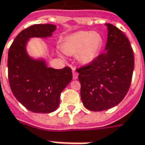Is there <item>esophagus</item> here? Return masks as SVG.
I'll return each instance as SVG.
<instances>
[{
  "mask_svg": "<svg viewBox=\"0 0 145 145\" xmlns=\"http://www.w3.org/2000/svg\"><path fill=\"white\" fill-rule=\"evenodd\" d=\"M72 77H73V79L74 80L78 78V72H77L76 71H75L74 69L72 70Z\"/></svg>",
  "mask_w": 145,
  "mask_h": 145,
  "instance_id": "34e87169",
  "label": "esophagus"
}]
</instances>
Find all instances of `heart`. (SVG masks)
I'll return each mask as SVG.
<instances>
[{
    "label": "heart",
    "mask_w": 145,
    "mask_h": 145,
    "mask_svg": "<svg viewBox=\"0 0 145 145\" xmlns=\"http://www.w3.org/2000/svg\"><path fill=\"white\" fill-rule=\"evenodd\" d=\"M103 37L100 33L92 31H79L69 35L64 40V52L74 55L80 63L88 65L98 57L103 45Z\"/></svg>",
    "instance_id": "1"
}]
</instances>
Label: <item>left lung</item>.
<instances>
[{
	"label": "left lung",
	"mask_w": 145,
	"mask_h": 145,
	"mask_svg": "<svg viewBox=\"0 0 145 145\" xmlns=\"http://www.w3.org/2000/svg\"><path fill=\"white\" fill-rule=\"evenodd\" d=\"M105 25V52L76 69L82 102L87 109L93 112L117 105L128 93L133 73V51L129 39L116 26Z\"/></svg>",
	"instance_id": "1"
}]
</instances>
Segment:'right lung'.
Returning a JSON list of instances; mask_svg holds the SVG:
<instances>
[{"label":"right lung","instance_id":"add662e5","mask_svg":"<svg viewBox=\"0 0 145 145\" xmlns=\"http://www.w3.org/2000/svg\"><path fill=\"white\" fill-rule=\"evenodd\" d=\"M56 25H34L21 31L8 49V77L12 93L29 111L49 113L57 109L60 96L72 79L69 67L48 68L44 60H34L26 52L32 37H51Z\"/></svg>","mask_w":145,"mask_h":145}]
</instances>
